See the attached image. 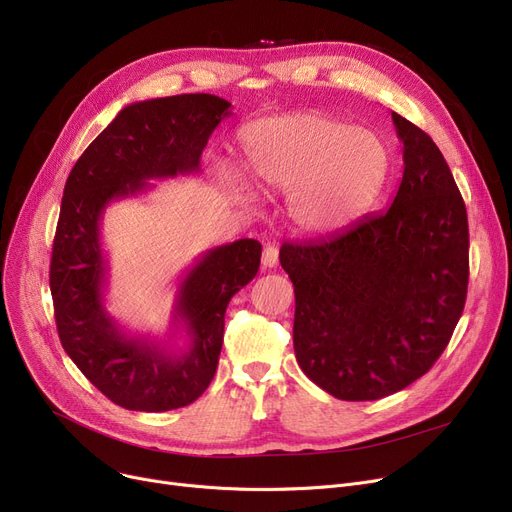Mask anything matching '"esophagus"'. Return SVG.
<instances>
[{
  "label": "esophagus",
  "mask_w": 512,
  "mask_h": 512,
  "mask_svg": "<svg viewBox=\"0 0 512 512\" xmlns=\"http://www.w3.org/2000/svg\"><path fill=\"white\" fill-rule=\"evenodd\" d=\"M278 265V247L276 245H265L263 247V257H261V267L263 270H272V267Z\"/></svg>",
  "instance_id": "esophagus-1"
}]
</instances>
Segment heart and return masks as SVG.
Returning a JSON list of instances; mask_svg holds the SVG:
<instances>
[{
	"label": "heart",
	"mask_w": 512,
	"mask_h": 512,
	"mask_svg": "<svg viewBox=\"0 0 512 512\" xmlns=\"http://www.w3.org/2000/svg\"><path fill=\"white\" fill-rule=\"evenodd\" d=\"M240 147L249 180L270 193L290 191V220L309 234H330L363 218L390 170L378 134L315 112L259 120L242 130ZM224 178L238 191L234 176Z\"/></svg>",
	"instance_id": "obj_1"
}]
</instances>
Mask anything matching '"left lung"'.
<instances>
[{
    "instance_id": "left-lung-1",
    "label": "left lung",
    "mask_w": 512,
    "mask_h": 512,
    "mask_svg": "<svg viewBox=\"0 0 512 512\" xmlns=\"http://www.w3.org/2000/svg\"><path fill=\"white\" fill-rule=\"evenodd\" d=\"M405 172L392 205L344 232L284 242L294 355L340 400H378L432 369L469 284L467 209L438 145L392 112Z\"/></svg>"
}]
</instances>
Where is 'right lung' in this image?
<instances>
[{
	"label": "right lung",
	"instance_id": "obj_1",
	"mask_svg": "<svg viewBox=\"0 0 512 512\" xmlns=\"http://www.w3.org/2000/svg\"><path fill=\"white\" fill-rule=\"evenodd\" d=\"M230 103L209 93L130 103L74 164L53 238L49 288L64 351L118 407L161 413L191 405L211 384L234 294L259 270L261 245L240 238L209 249L186 272L174 307L191 344L174 353L155 340L126 336L103 305L107 261L101 215L116 199L139 195L153 178L199 170L207 139Z\"/></svg>",
	"mask_w": 512,
	"mask_h": 512
}]
</instances>
